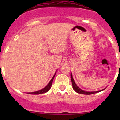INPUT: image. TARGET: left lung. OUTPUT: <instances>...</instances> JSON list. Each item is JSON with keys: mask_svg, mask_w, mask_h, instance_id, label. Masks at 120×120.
<instances>
[{"mask_svg": "<svg viewBox=\"0 0 120 120\" xmlns=\"http://www.w3.org/2000/svg\"><path fill=\"white\" fill-rule=\"evenodd\" d=\"M71 82H72V88H73V89H74L75 91L77 92L78 93V94H83V95H91V94H96V93L102 91V90H103L104 89H102V90H99V91H96V92H85V91H83V90L81 89L80 88H79V87H78V86H77V85L75 84V82H74V80L73 78H72V74H71Z\"/></svg>", "mask_w": 120, "mask_h": 120, "instance_id": "obj_1", "label": "left lung"}]
</instances>
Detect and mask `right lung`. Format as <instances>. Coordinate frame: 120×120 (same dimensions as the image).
Wrapping results in <instances>:
<instances>
[{
  "mask_svg": "<svg viewBox=\"0 0 120 120\" xmlns=\"http://www.w3.org/2000/svg\"><path fill=\"white\" fill-rule=\"evenodd\" d=\"M55 75H56V73H55V74H54V75L52 79L51 80H50V81L49 82V83H48V84L44 88H43V89H41V90H38V91L34 92H29V93H27V94H32V95H39V94H44V93L47 92H48V90H49V89H50V88H51L52 84L53 79H54V76H55Z\"/></svg>",
  "mask_w": 120,
  "mask_h": 120,
  "instance_id": "obj_1",
  "label": "right lung"
}]
</instances>
